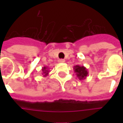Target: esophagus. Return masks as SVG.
Listing matches in <instances>:
<instances>
[{"instance_id":"obj_1","label":"esophagus","mask_w":123,"mask_h":123,"mask_svg":"<svg viewBox=\"0 0 123 123\" xmlns=\"http://www.w3.org/2000/svg\"><path fill=\"white\" fill-rule=\"evenodd\" d=\"M65 61L64 59H60L59 60H58V63H63L65 62Z\"/></svg>"}]
</instances>
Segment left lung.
I'll list each match as a JSON object with an SVG mask.
<instances>
[{
	"label": "left lung",
	"instance_id": "1",
	"mask_svg": "<svg viewBox=\"0 0 123 123\" xmlns=\"http://www.w3.org/2000/svg\"><path fill=\"white\" fill-rule=\"evenodd\" d=\"M74 71L76 73L77 77L79 79V80H83L86 79L88 76L87 69L84 66H79V65H76L74 67Z\"/></svg>",
	"mask_w": 123,
	"mask_h": 123
}]
</instances>
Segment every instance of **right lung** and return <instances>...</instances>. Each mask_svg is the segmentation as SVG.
Wrapping results in <instances>:
<instances>
[{
  "label": "right lung",
  "mask_w": 123,
  "mask_h": 123,
  "mask_svg": "<svg viewBox=\"0 0 123 123\" xmlns=\"http://www.w3.org/2000/svg\"><path fill=\"white\" fill-rule=\"evenodd\" d=\"M42 74L44 77H47V76H48L49 73V70L48 67H44L42 68Z\"/></svg>",
  "instance_id": "right-lung-1"
}]
</instances>
